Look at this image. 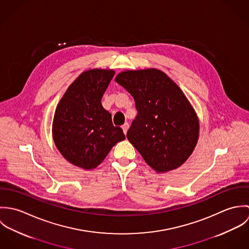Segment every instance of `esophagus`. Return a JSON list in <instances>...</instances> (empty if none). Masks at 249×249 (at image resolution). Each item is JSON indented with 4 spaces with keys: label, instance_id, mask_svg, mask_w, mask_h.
<instances>
[{
    "label": "esophagus",
    "instance_id": "esophagus-1",
    "mask_svg": "<svg viewBox=\"0 0 249 249\" xmlns=\"http://www.w3.org/2000/svg\"><path fill=\"white\" fill-rule=\"evenodd\" d=\"M122 128H123V130H124V133L126 134V132H127V130H128V128H129V124H128V123H125V124L122 126Z\"/></svg>",
    "mask_w": 249,
    "mask_h": 249
}]
</instances>
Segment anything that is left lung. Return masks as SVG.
Masks as SVG:
<instances>
[{"mask_svg":"<svg viewBox=\"0 0 249 249\" xmlns=\"http://www.w3.org/2000/svg\"><path fill=\"white\" fill-rule=\"evenodd\" d=\"M116 82L134 99L137 116L126 137L157 173L180 167L194 151L198 118L181 89L164 71L120 72Z\"/></svg>","mask_w":249,"mask_h":249,"instance_id":"1","label":"left lung"}]
</instances>
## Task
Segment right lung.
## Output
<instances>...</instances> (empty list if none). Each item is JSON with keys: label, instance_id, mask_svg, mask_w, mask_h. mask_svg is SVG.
<instances>
[{"label": "right lung", "instance_id": "add662e5", "mask_svg": "<svg viewBox=\"0 0 249 249\" xmlns=\"http://www.w3.org/2000/svg\"><path fill=\"white\" fill-rule=\"evenodd\" d=\"M114 74L105 69L83 71L54 112L53 137L57 149L67 161L84 170L98 167L111 148L125 139L101 103Z\"/></svg>", "mask_w": 249, "mask_h": 249}]
</instances>
